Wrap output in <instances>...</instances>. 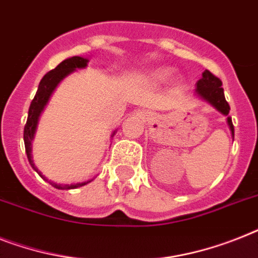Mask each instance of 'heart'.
I'll list each match as a JSON object with an SVG mask.
<instances>
[{"instance_id":"heart-1","label":"heart","mask_w":258,"mask_h":258,"mask_svg":"<svg viewBox=\"0 0 258 258\" xmlns=\"http://www.w3.org/2000/svg\"><path fill=\"white\" fill-rule=\"evenodd\" d=\"M173 73L175 71L171 68H160L152 71L150 74V78L154 79V81H167V79L172 77Z\"/></svg>"}]
</instances>
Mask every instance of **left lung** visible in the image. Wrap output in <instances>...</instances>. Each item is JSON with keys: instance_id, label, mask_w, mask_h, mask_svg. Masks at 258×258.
<instances>
[{"instance_id": "8db88e82", "label": "left lung", "mask_w": 258, "mask_h": 258, "mask_svg": "<svg viewBox=\"0 0 258 258\" xmlns=\"http://www.w3.org/2000/svg\"><path fill=\"white\" fill-rule=\"evenodd\" d=\"M223 82L217 78L216 75H213L209 70H205L203 73L202 79H199L198 83H196V90L195 93L196 95L200 98V99L208 102L209 104H212L213 107L216 108L219 112H221L223 115L228 116L229 114V104L225 100V96H224V89L221 87ZM228 125L231 128L232 136H234V128H233V123H232V118L228 116L227 118Z\"/></svg>"}]
</instances>
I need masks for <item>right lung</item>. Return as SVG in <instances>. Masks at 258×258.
Instances as JSON below:
<instances>
[{"instance_id": "1", "label": "right lung", "mask_w": 258, "mask_h": 258, "mask_svg": "<svg viewBox=\"0 0 258 258\" xmlns=\"http://www.w3.org/2000/svg\"><path fill=\"white\" fill-rule=\"evenodd\" d=\"M87 62L89 59L87 58H83V56H71V58H68V59L62 60L55 69L50 70L47 74L41 79L38 86V90H37V94H35L34 99L31 100L30 107H29V114H27V120L26 124H25L24 128V142H25V150H26L27 159H29V163L33 168L38 172L39 176L42 179H45L43 175L39 172L38 169L34 167V163H33V159H31V142L34 139V134L35 130H37V124H38V119L41 112L43 111L45 106L49 102L50 96L53 94V91L55 90V87L58 86L62 79L64 77H68L69 74H71L73 71H75L77 69H85L87 66ZM115 134V131H114ZM112 134V136H114ZM46 180V179H45ZM91 180L89 181H83V183H77V184H66V185H62V184H56V183H50L53 187H55L56 189H74V188L83 187L87 183H90Z\"/></svg>"}]
</instances>
